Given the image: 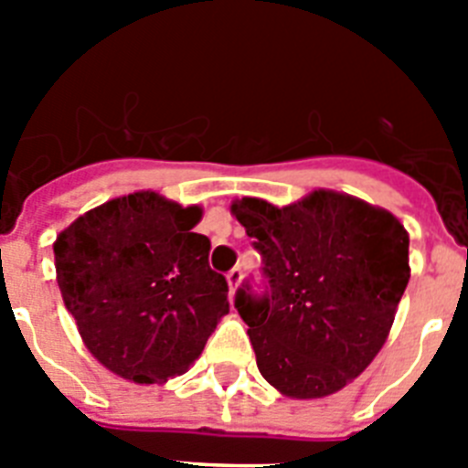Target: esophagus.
<instances>
[{"mask_svg":"<svg viewBox=\"0 0 468 468\" xmlns=\"http://www.w3.org/2000/svg\"><path fill=\"white\" fill-rule=\"evenodd\" d=\"M241 279H243V271L239 270V267H234V270L227 274V285H229V297H234V292H237V288L241 285Z\"/></svg>","mask_w":468,"mask_h":468,"instance_id":"obj_1","label":"esophagus"}]
</instances>
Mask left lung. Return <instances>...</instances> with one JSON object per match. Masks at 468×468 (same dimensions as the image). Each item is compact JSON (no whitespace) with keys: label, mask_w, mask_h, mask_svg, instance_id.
I'll list each match as a JSON object with an SVG mask.
<instances>
[{"label":"left lung","mask_w":468,"mask_h":468,"mask_svg":"<svg viewBox=\"0 0 468 468\" xmlns=\"http://www.w3.org/2000/svg\"><path fill=\"white\" fill-rule=\"evenodd\" d=\"M231 215L262 253L270 292H237L260 373L288 399H324L378 356L410 279L394 213L335 189L288 206L243 197Z\"/></svg>","instance_id":"1"}]
</instances>
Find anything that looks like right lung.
<instances>
[{
    "instance_id": "right-lung-1",
    "label": "right lung",
    "mask_w": 468,
    "mask_h": 468,
    "mask_svg": "<svg viewBox=\"0 0 468 468\" xmlns=\"http://www.w3.org/2000/svg\"><path fill=\"white\" fill-rule=\"evenodd\" d=\"M201 218V206L143 189L86 210L53 241L65 307L117 378L164 384L187 373L229 314L208 237L192 231Z\"/></svg>"
}]
</instances>
